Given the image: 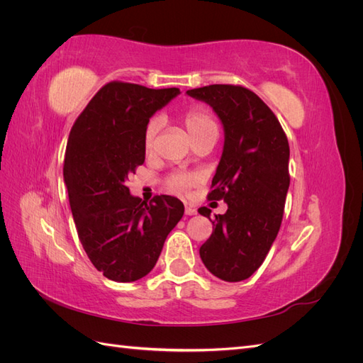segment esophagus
Segmentation results:
<instances>
[{"instance_id":"34e87169","label":"esophagus","mask_w":363,"mask_h":363,"mask_svg":"<svg viewBox=\"0 0 363 363\" xmlns=\"http://www.w3.org/2000/svg\"><path fill=\"white\" fill-rule=\"evenodd\" d=\"M184 215H186V216H192V215H196V211H195L194 207L186 206V207H184Z\"/></svg>"}]
</instances>
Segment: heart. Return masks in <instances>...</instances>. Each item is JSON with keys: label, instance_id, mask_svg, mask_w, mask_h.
<instances>
[{"label": "heart", "instance_id": "1", "mask_svg": "<svg viewBox=\"0 0 363 363\" xmlns=\"http://www.w3.org/2000/svg\"><path fill=\"white\" fill-rule=\"evenodd\" d=\"M183 123L186 130H188V133L191 135L192 140H196L207 135H218V125L215 123V119L211 116V113L201 107H194L191 111L186 112L183 116ZM160 127H162L160 118L155 116L148 121L144 131V147L147 151H150L152 147H155V140ZM199 182H200V177L196 174L179 172V174L171 175L168 180V188L175 194H182L194 188L195 184H199Z\"/></svg>", "mask_w": 363, "mask_h": 363}]
</instances>
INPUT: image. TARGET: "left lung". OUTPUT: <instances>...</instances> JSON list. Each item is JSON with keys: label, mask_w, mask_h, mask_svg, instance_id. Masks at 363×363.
I'll use <instances>...</instances> for the list:
<instances>
[{"label": "left lung", "mask_w": 363, "mask_h": 363, "mask_svg": "<svg viewBox=\"0 0 363 363\" xmlns=\"http://www.w3.org/2000/svg\"><path fill=\"white\" fill-rule=\"evenodd\" d=\"M213 108L224 128V148L208 200H224L200 257L215 277L240 281L265 260L280 230L289 189L288 138L271 108L247 87L211 84L186 92Z\"/></svg>", "instance_id": "obj_1"}]
</instances>
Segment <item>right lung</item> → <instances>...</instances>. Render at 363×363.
<instances>
[{"label":"right lung","instance_id":"right-lung-1","mask_svg":"<svg viewBox=\"0 0 363 363\" xmlns=\"http://www.w3.org/2000/svg\"><path fill=\"white\" fill-rule=\"evenodd\" d=\"M179 94L177 87L107 83L71 128L63 164L71 212L87 257L108 280L145 277L184 213L175 196L157 195L147 203L125 184L145 160L150 118Z\"/></svg>","mask_w":363,"mask_h":363}]
</instances>
